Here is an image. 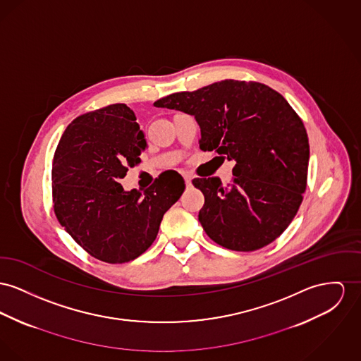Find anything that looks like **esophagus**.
Returning <instances> with one entry per match:
<instances>
[{
  "label": "esophagus",
  "instance_id": "obj_1",
  "mask_svg": "<svg viewBox=\"0 0 361 361\" xmlns=\"http://www.w3.org/2000/svg\"><path fill=\"white\" fill-rule=\"evenodd\" d=\"M183 178H185V182H186V186H192V175L190 173H185Z\"/></svg>",
  "mask_w": 361,
  "mask_h": 361
}]
</instances>
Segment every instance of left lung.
<instances>
[{
  "label": "left lung",
  "instance_id": "left-lung-1",
  "mask_svg": "<svg viewBox=\"0 0 361 361\" xmlns=\"http://www.w3.org/2000/svg\"><path fill=\"white\" fill-rule=\"evenodd\" d=\"M154 106L192 115L200 149L235 160L230 188L219 178L192 179L205 197L198 220L208 237L237 252L276 240L302 202L310 161L305 126L285 97L259 82L226 79Z\"/></svg>",
  "mask_w": 361,
  "mask_h": 361
}]
</instances>
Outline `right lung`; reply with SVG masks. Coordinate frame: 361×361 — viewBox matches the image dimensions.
Segmentation results:
<instances>
[{
    "mask_svg": "<svg viewBox=\"0 0 361 361\" xmlns=\"http://www.w3.org/2000/svg\"><path fill=\"white\" fill-rule=\"evenodd\" d=\"M135 121L126 104L80 115L68 124L53 156L51 197L59 223L90 256L109 264L141 256L185 190L183 178L166 171L147 189L124 192L119 180L141 163L146 147Z\"/></svg>",
    "mask_w": 361,
    "mask_h": 361,
    "instance_id": "obj_1",
    "label": "right lung"
}]
</instances>
